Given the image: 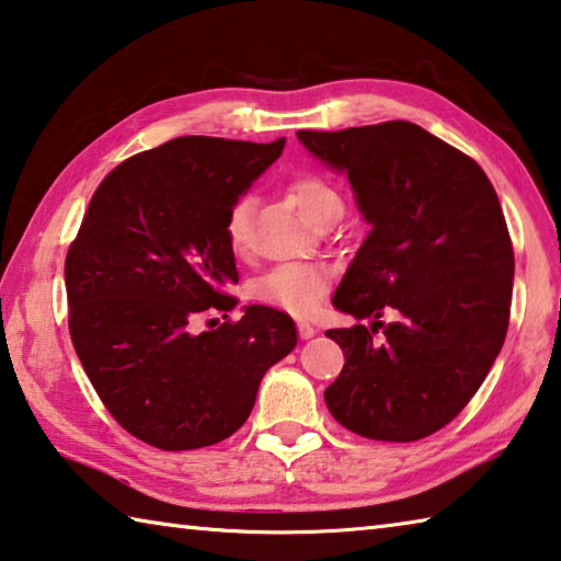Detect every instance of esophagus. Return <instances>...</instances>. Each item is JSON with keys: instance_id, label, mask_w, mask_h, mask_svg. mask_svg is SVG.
<instances>
[{"instance_id": "1", "label": "esophagus", "mask_w": 561, "mask_h": 561, "mask_svg": "<svg viewBox=\"0 0 561 561\" xmlns=\"http://www.w3.org/2000/svg\"><path fill=\"white\" fill-rule=\"evenodd\" d=\"M314 334H317L314 324H309V321H299V336L301 339H311Z\"/></svg>"}]
</instances>
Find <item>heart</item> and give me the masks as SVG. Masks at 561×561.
Wrapping results in <instances>:
<instances>
[{
  "mask_svg": "<svg viewBox=\"0 0 561 561\" xmlns=\"http://www.w3.org/2000/svg\"><path fill=\"white\" fill-rule=\"evenodd\" d=\"M294 201H297L301 215L311 220L321 207L336 203L341 197L327 180L307 175L297 178L289 185ZM252 201L240 197L225 217V237L234 252H244L252 237ZM329 272L319 264H282L257 282V299L289 311V314L307 317L319 307L321 294L327 291Z\"/></svg>",
  "mask_w": 561,
  "mask_h": 561,
  "instance_id": "heart-1",
  "label": "heart"
}]
</instances>
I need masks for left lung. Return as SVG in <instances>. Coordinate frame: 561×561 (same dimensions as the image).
Returning a JSON list of instances; mask_svg holds the SVG:
<instances>
[{"label":"left lung","mask_w":561,"mask_h":561,"mask_svg":"<svg viewBox=\"0 0 561 561\" xmlns=\"http://www.w3.org/2000/svg\"><path fill=\"white\" fill-rule=\"evenodd\" d=\"M297 138L346 173L371 225L334 294L339 311L371 327L327 331L346 364L324 401L364 438L421 440L468 405L505 344L515 254L495 187L408 121ZM383 310L397 314L386 328Z\"/></svg>","instance_id":"left-lung-1"}]
</instances>
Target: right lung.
I'll return each mask as SVG.
<instances>
[{
    "instance_id": "add662e5",
    "label": "right lung",
    "mask_w": 561,
    "mask_h": 561,
    "mask_svg": "<svg viewBox=\"0 0 561 561\" xmlns=\"http://www.w3.org/2000/svg\"><path fill=\"white\" fill-rule=\"evenodd\" d=\"M284 144L183 136L123 160L66 254L76 356L108 413L153 448L230 438L267 368L297 346L291 317L262 304L195 331L207 311L234 309L225 217Z\"/></svg>"
}]
</instances>
